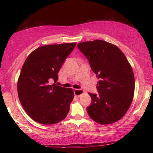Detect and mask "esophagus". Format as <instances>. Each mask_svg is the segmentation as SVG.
Instances as JSON below:
<instances>
[{"mask_svg":"<svg viewBox=\"0 0 153 153\" xmlns=\"http://www.w3.org/2000/svg\"><path fill=\"white\" fill-rule=\"evenodd\" d=\"M74 94L77 96V97H79L80 95L82 94L84 92V90L82 89H74Z\"/></svg>","mask_w":153,"mask_h":153,"instance_id":"obj_1","label":"esophagus"}]
</instances>
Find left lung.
I'll return each mask as SVG.
<instances>
[{"label":"left lung","mask_w":153,"mask_h":153,"mask_svg":"<svg viewBox=\"0 0 153 153\" xmlns=\"http://www.w3.org/2000/svg\"><path fill=\"white\" fill-rule=\"evenodd\" d=\"M77 46L99 79L98 94L88 93L92 99L86 108L90 117L102 125L116 122L133 100L135 81L130 64L117 46L104 40L83 42Z\"/></svg>","instance_id":"8db88e82"}]
</instances>
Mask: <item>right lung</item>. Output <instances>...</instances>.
Listing matches in <instances>:
<instances>
[{
  "label": "right lung",
  "mask_w": 153,
  "mask_h": 153,
  "mask_svg": "<svg viewBox=\"0 0 153 153\" xmlns=\"http://www.w3.org/2000/svg\"><path fill=\"white\" fill-rule=\"evenodd\" d=\"M76 42L40 46L25 60L17 82L23 108L36 122L51 125L64 120L74 97L71 88L59 86L58 73Z\"/></svg>",
  "instance_id": "right-lung-1"
}]
</instances>
